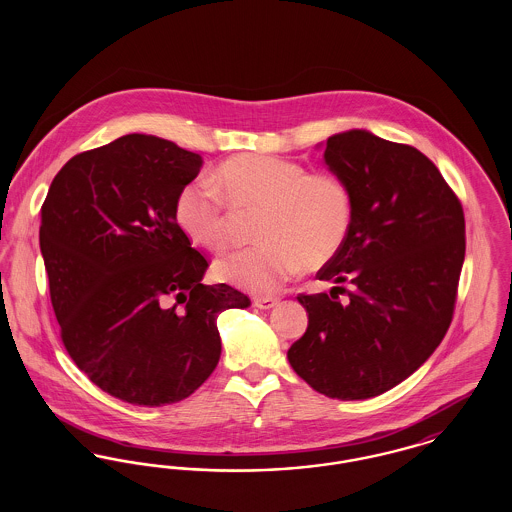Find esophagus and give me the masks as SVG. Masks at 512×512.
<instances>
[{
	"label": "esophagus",
	"mask_w": 512,
	"mask_h": 512,
	"mask_svg": "<svg viewBox=\"0 0 512 512\" xmlns=\"http://www.w3.org/2000/svg\"><path fill=\"white\" fill-rule=\"evenodd\" d=\"M278 301H280V299H278V297H255V299H253V303H255V307H259V309H265V311H267V309H272V307H276V305H278Z\"/></svg>",
	"instance_id": "esophagus-1"
}]
</instances>
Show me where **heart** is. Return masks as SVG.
<instances>
[{
  "mask_svg": "<svg viewBox=\"0 0 512 512\" xmlns=\"http://www.w3.org/2000/svg\"><path fill=\"white\" fill-rule=\"evenodd\" d=\"M224 198L238 209L263 205L257 228L263 242L228 253L215 265L222 280L247 292H276L301 265H326L353 222V195L338 174L307 172L276 155L242 153L176 195L174 217L194 244L213 251L230 244Z\"/></svg>",
  "mask_w": 512,
  "mask_h": 512,
  "instance_id": "b5f03b06",
  "label": "heart"
}]
</instances>
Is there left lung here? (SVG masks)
<instances>
[{
	"label": "left lung",
	"instance_id": "8db88e82",
	"mask_svg": "<svg viewBox=\"0 0 512 512\" xmlns=\"http://www.w3.org/2000/svg\"><path fill=\"white\" fill-rule=\"evenodd\" d=\"M324 165L347 182L353 222L336 257L318 270V280L336 284L330 295H297L309 326L288 361L318 393L368 399L424 365L451 324L463 207L424 153L368 130L330 136Z\"/></svg>",
	"mask_w": 512,
	"mask_h": 512
}]
</instances>
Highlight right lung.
Masks as SVG:
<instances>
[{
	"instance_id": "add662e5",
	"label": "right lung",
	"mask_w": 512,
	"mask_h": 512,
	"mask_svg": "<svg viewBox=\"0 0 512 512\" xmlns=\"http://www.w3.org/2000/svg\"><path fill=\"white\" fill-rule=\"evenodd\" d=\"M201 165L169 140L126 134L74 155L42 205L61 340L98 388L132 405L190 397L219 365L220 313L251 305L232 286L201 282L209 263L174 217Z\"/></svg>"
}]
</instances>
